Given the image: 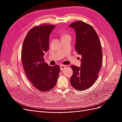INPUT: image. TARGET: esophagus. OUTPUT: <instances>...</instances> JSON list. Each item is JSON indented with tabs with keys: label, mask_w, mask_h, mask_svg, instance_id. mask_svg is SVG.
Returning <instances> with one entry per match:
<instances>
[{
	"label": "esophagus",
	"mask_w": 122,
	"mask_h": 122,
	"mask_svg": "<svg viewBox=\"0 0 122 122\" xmlns=\"http://www.w3.org/2000/svg\"><path fill=\"white\" fill-rule=\"evenodd\" d=\"M66 66H65V65H61V67H60L61 71H62V70H64L66 68Z\"/></svg>",
	"instance_id": "34e87169"
}]
</instances>
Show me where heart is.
I'll use <instances>...</instances> for the list:
<instances>
[{"instance_id":"heart-1","label":"heart","mask_w":122,"mask_h":122,"mask_svg":"<svg viewBox=\"0 0 122 122\" xmlns=\"http://www.w3.org/2000/svg\"><path fill=\"white\" fill-rule=\"evenodd\" d=\"M61 37L62 40L64 39H66L67 38H71V36L68 32H62L61 34Z\"/></svg>"}]
</instances>
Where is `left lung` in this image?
I'll list each match as a JSON object with an SVG mask.
<instances>
[{
	"mask_svg": "<svg viewBox=\"0 0 122 122\" xmlns=\"http://www.w3.org/2000/svg\"><path fill=\"white\" fill-rule=\"evenodd\" d=\"M75 29L76 51L82 56L81 67L71 66L73 75L70 83L75 89L84 91L91 87L97 80L102 67V50L97 34L92 26L81 21L69 25Z\"/></svg>",
	"mask_w": 122,
	"mask_h": 122,
	"instance_id": "8db88e82",
	"label": "left lung"
}]
</instances>
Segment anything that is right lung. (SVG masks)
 <instances>
[{
  "label": "right lung",
  "instance_id": "add662e5",
  "mask_svg": "<svg viewBox=\"0 0 122 122\" xmlns=\"http://www.w3.org/2000/svg\"><path fill=\"white\" fill-rule=\"evenodd\" d=\"M54 27L53 25L42 24L32 28L25 36L21 51L26 75L32 86L42 92L55 86L60 71V66H50L43 58L49 48V35Z\"/></svg>",
  "mask_w": 122,
  "mask_h": 122
}]
</instances>
